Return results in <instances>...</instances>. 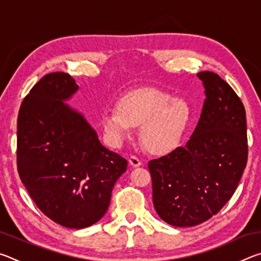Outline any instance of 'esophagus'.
I'll return each instance as SVG.
<instances>
[{"label": "esophagus", "mask_w": 261, "mask_h": 261, "mask_svg": "<svg viewBox=\"0 0 261 261\" xmlns=\"http://www.w3.org/2000/svg\"><path fill=\"white\" fill-rule=\"evenodd\" d=\"M129 162H130V165H131L132 167H135V168L141 166V160H140V159L137 158V156H135V155L130 156Z\"/></svg>", "instance_id": "obj_1"}]
</instances>
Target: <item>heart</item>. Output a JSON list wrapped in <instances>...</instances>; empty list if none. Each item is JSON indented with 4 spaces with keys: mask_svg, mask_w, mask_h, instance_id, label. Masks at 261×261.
I'll list each match as a JSON object with an SVG mask.
<instances>
[{
    "mask_svg": "<svg viewBox=\"0 0 261 261\" xmlns=\"http://www.w3.org/2000/svg\"><path fill=\"white\" fill-rule=\"evenodd\" d=\"M191 109L182 99L154 87L137 88L121 96L116 109L106 110L100 125L106 140L120 146L134 126H140L144 147L155 155H165L178 147L187 131Z\"/></svg>",
    "mask_w": 261,
    "mask_h": 261,
    "instance_id": "heart-1",
    "label": "heart"
}]
</instances>
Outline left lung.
I'll list each match as a JSON object with an SVG mask.
<instances>
[{
  "label": "left lung",
  "mask_w": 261,
  "mask_h": 261,
  "mask_svg": "<svg viewBox=\"0 0 261 261\" xmlns=\"http://www.w3.org/2000/svg\"><path fill=\"white\" fill-rule=\"evenodd\" d=\"M206 99L184 147L148 162L153 205L165 222L193 227L227 204L247 162L245 108L219 74L197 73Z\"/></svg>",
  "instance_id": "obj_1"
}]
</instances>
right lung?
<instances>
[{
	"mask_svg": "<svg viewBox=\"0 0 261 261\" xmlns=\"http://www.w3.org/2000/svg\"><path fill=\"white\" fill-rule=\"evenodd\" d=\"M77 91L70 74L48 73L25 96L17 120L21 182L43 214L71 229L102 218L127 167L101 145L84 115L65 103Z\"/></svg>",
	"mask_w": 261,
	"mask_h": 261,
	"instance_id": "obj_1",
	"label": "right lung"
}]
</instances>
